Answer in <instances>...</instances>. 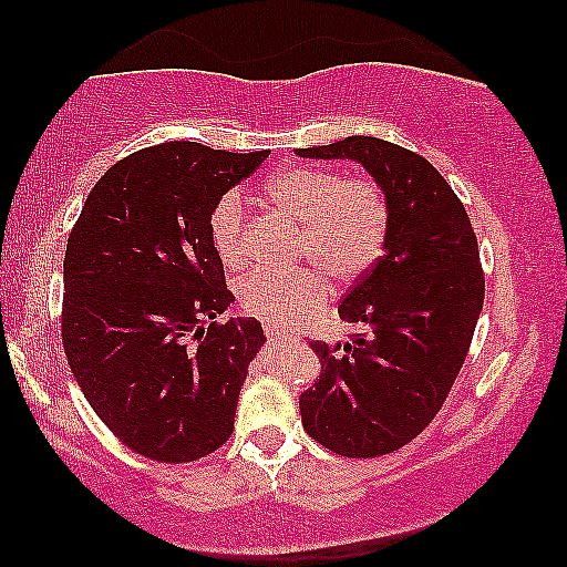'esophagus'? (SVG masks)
Wrapping results in <instances>:
<instances>
[{"label":"esophagus","mask_w":567,"mask_h":567,"mask_svg":"<svg viewBox=\"0 0 567 567\" xmlns=\"http://www.w3.org/2000/svg\"><path fill=\"white\" fill-rule=\"evenodd\" d=\"M266 336H268V341L270 343H289L291 341V336L289 333H284V330H278V328H266Z\"/></svg>","instance_id":"obj_1"}]
</instances>
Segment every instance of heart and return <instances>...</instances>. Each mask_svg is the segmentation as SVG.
Returning <instances> with one entry per match:
<instances>
[{
	"mask_svg": "<svg viewBox=\"0 0 567 567\" xmlns=\"http://www.w3.org/2000/svg\"><path fill=\"white\" fill-rule=\"evenodd\" d=\"M268 200L305 226V255L333 278L349 281L378 260L388 234V200L364 176L341 179L318 166H293L270 176ZM210 241L220 262L241 268L247 260V205L226 193L210 213ZM328 286L315 270L274 274L255 270L239 286L241 310L268 326H299L326 305Z\"/></svg>",
	"mask_w": 567,
	"mask_h": 567,
	"instance_id": "b5f03b06",
	"label": "heart"
}]
</instances>
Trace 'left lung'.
Returning a JSON list of instances; mask_svg holds the SVG:
<instances>
[{"mask_svg":"<svg viewBox=\"0 0 567 567\" xmlns=\"http://www.w3.org/2000/svg\"><path fill=\"white\" fill-rule=\"evenodd\" d=\"M297 156L357 161L388 200L382 255L338 307L364 333L312 341L320 378L299 395L307 435L374 458L411 443L451 393L484 301L476 234L437 168L401 145L351 135Z\"/></svg>","mask_w":567,"mask_h":567,"instance_id":"obj_1","label":"left lung"}]
</instances>
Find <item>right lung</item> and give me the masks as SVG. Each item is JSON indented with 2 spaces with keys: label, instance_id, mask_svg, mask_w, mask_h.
Wrapping results in <instances>:
<instances>
[{
  "label": "right lung",
  "instance_id": "obj_1",
  "mask_svg": "<svg viewBox=\"0 0 567 567\" xmlns=\"http://www.w3.org/2000/svg\"><path fill=\"white\" fill-rule=\"evenodd\" d=\"M268 151L164 143L114 164L91 189L64 252L62 341L80 391L130 451L187 463L231 437L255 318L234 301L210 213Z\"/></svg>",
  "mask_w": 567,
  "mask_h": 567
}]
</instances>
